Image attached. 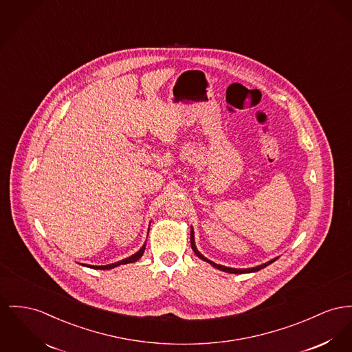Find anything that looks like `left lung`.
Returning a JSON list of instances; mask_svg holds the SVG:
<instances>
[{
    "label": "left lung",
    "instance_id": "obj_1",
    "mask_svg": "<svg viewBox=\"0 0 352 352\" xmlns=\"http://www.w3.org/2000/svg\"><path fill=\"white\" fill-rule=\"evenodd\" d=\"M190 245H192V250H193V252L196 254V256H197V258H200L201 260H204V261L210 263L212 267H214V268H217V270H220V271L228 272V274H251V272H256V271H260V270L265 268L267 265H270V264H271V263H274L275 260H278V258H271L270 261H267V263H263V264L256 265V267H252V268H231V267H226V265H220V264H216L214 261H212V260H210V258H206L204 255H201V254H200V251L196 248V244H195V232H193L192 227H190Z\"/></svg>",
    "mask_w": 352,
    "mask_h": 352
}]
</instances>
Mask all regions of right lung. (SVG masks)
Returning a JSON list of instances; mask_svg holds the SVG:
<instances>
[{
  "label": "right lung",
  "mask_w": 352,
  "mask_h": 352,
  "mask_svg": "<svg viewBox=\"0 0 352 352\" xmlns=\"http://www.w3.org/2000/svg\"><path fill=\"white\" fill-rule=\"evenodd\" d=\"M145 243L142 244V247H141L140 250L136 252V254H133V255H131L129 258H122V260H120V261H116V263H112V264H107V265H91V264H81V265H85V267H88V268H94V270H112V268H115V267H118V265H121V264H128V263H133V261H138L139 258L142 256V254H144V251H145Z\"/></svg>",
  "instance_id": "right-lung-1"
}]
</instances>
